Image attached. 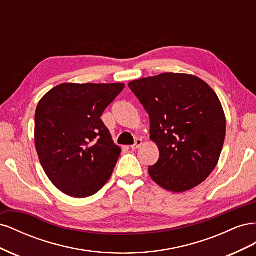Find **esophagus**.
Here are the masks:
<instances>
[{"mask_svg":"<svg viewBox=\"0 0 256 256\" xmlns=\"http://www.w3.org/2000/svg\"><path fill=\"white\" fill-rule=\"evenodd\" d=\"M142 140L141 138H136V142H134V145H131L130 147H131V150H138V148H140L141 147V145H142Z\"/></svg>","mask_w":256,"mask_h":256,"instance_id":"1","label":"esophagus"}]
</instances>
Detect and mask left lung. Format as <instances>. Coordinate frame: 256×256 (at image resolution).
<instances>
[{
  "label": "left lung",
  "mask_w": 256,
  "mask_h": 256,
  "mask_svg": "<svg viewBox=\"0 0 256 256\" xmlns=\"http://www.w3.org/2000/svg\"><path fill=\"white\" fill-rule=\"evenodd\" d=\"M150 115V138L159 159L148 168L152 180L173 192L203 182L218 164L226 120L220 100L196 76L166 72L130 82Z\"/></svg>",
  "instance_id": "8db88e82"
}]
</instances>
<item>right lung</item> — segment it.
I'll use <instances>...</instances> for the list:
<instances>
[{
  "mask_svg": "<svg viewBox=\"0 0 256 256\" xmlns=\"http://www.w3.org/2000/svg\"><path fill=\"white\" fill-rule=\"evenodd\" d=\"M124 88L63 83L38 102L36 150L44 173L65 194L90 196L111 177L122 150L100 118Z\"/></svg>",
  "mask_w": 256,
  "mask_h": 256,
  "instance_id": "add662e5",
  "label": "right lung"
}]
</instances>
